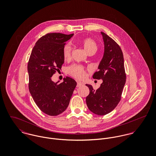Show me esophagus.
<instances>
[{"label": "esophagus", "mask_w": 156, "mask_h": 156, "mask_svg": "<svg viewBox=\"0 0 156 156\" xmlns=\"http://www.w3.org/2000/svg\"><path fill=\"white\" fill-rule=\"evenodd\" d=\"M82 85H83V84H82V83H81V82H77V87H81Z\"/></svg>", "instance_id": "obj_1"}]
</instances>
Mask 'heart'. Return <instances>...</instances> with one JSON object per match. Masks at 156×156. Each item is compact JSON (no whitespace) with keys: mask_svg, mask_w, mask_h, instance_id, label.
Instances as JSON below:
<instances>
[{"mask_svg":"<svg viewBox=\"0 0 156 156\" xmlns=\"http://www.w3.org/2000/svg\"><path fill=\"white\" fill-rule=\"evenodd\" d=\"M81 43L88 53L90 51H95L97 49V44L92 38H85L82 40ZM71 45L67 43L64 45L62 48V56L64 59L66 61L69 59L71 58ZM67 71L70 76L77 79H83L86 76L85 68L80 65L73 64L68 68Z\"/></svg>","mask_w":156,"mask_h":156,"instance_id":"b5f03b06","label":"heart"}]
</instances>
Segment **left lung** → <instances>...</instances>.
<instances>
[{
    "mask_svg": "<svg viewBox=\"0 0 156 156\" xmlns=\"http://www.w3.org/2000/svg\"><path fill=\"white\" fill-rule=\"evenodd\" d=\"M105 43L103 58L93 78L102 79L98 89L86 85L89 89L86 102L89 110L98 115L112 111L121 100L126 81L123 53L121 47L112 38L101 32Z\"/></svg>",
    "mask_w": 156,
    "mask_h": 156,
    "instance_id": "1",
    "label": "left lung"
}]
</instances>
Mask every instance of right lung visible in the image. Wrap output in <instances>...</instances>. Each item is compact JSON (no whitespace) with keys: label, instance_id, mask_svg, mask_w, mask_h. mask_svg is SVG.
<instances>
[{"label":"right lung","instance_id":"add662e5","mask_svg":"<svg viewBox=\"0 0 156 156\" xmlns=\"http://www.w3.org/2000/svg\"><path fill=\"white\" fill-rule=\"evenodd\" d=\"M73 35L45 34L35 43L28 61L30 93L38 108L50 116H57L66 110L77 85L69 77L61 83L51 80L64 62L62 48Z\"/></svg>","mask_w":156,"mask_h":156}]
</instances>
